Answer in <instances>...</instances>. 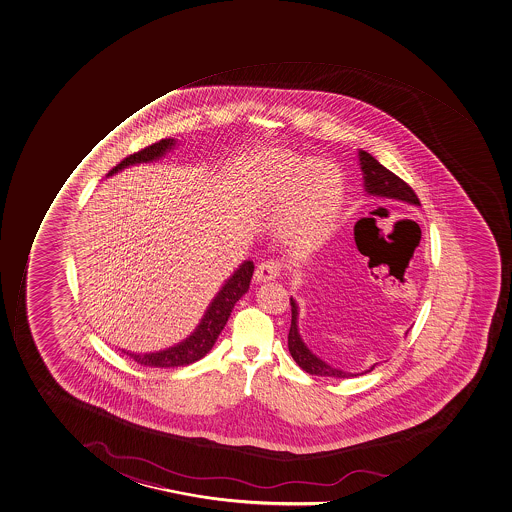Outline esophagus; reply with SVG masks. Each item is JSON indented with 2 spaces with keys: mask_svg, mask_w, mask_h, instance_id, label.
Segmentation results:
<instances>
[{
  "mask_svg": "<svg viewBox=\"0 0 512 512\" xmlns=\"http://www.w3.org/2000/svg\"><path fill=\"white\" fill-rule=\"evenodd\" d=\"M281 269V264H279L277 260H264V262H260V264L257 265V269H255V281H272V279H276V277L281 274Z\"/></svg>",
  "mask_w": 512,
  "mask_h": 512,
  "instance_id": "1",
  "label": "esophagus"
}]
</instances>
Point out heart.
Returning <instances> with one entry per match:
<instances>
[{"label":"heart","mask_w":512,"mask_h":512,"mask_svg":"<svg viewBox=\"0 0 512 512\" xmlns=\"http://www.w3.org/2000/svg\"><path fill=\"white\" fill-rule=\"evenodd\" d=\"M262 180L272 202L288 204L281 219L284 236L316 243L332 233L344 207V182L334 165L274 151L264 158Z\"/></svg>","instance_id":"1"}]
</instances>
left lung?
I'll return each instance as SVG.
<instances>
[{
  "label": "left lung",
  "mask_w": 512,
  "mask_h": 512,
  "mask_svg": "<svg viewBox=\"0 0 512 512\" xmlns=\"http://www.w3.org/2000/svg\"><path fill=\"white\" fill-rule=\"evenodd\" d=\"M359 161H361L359 165H361L362 175H364V187L368 190V194L388 197V199H398V201L407 202V204L420 206L419 197L415 194L414 189L405 180L397 177L388 168L383 167L376 158L369 155L368 151H359ZM296 318H298V306L291 298V328H289L288 347L299 368L306 371V373L315 374V376H328V378H352V376H357V374L345 373L340 369L332 368V366L325 364L322 359H318L315 354H311L310 349L299 337ZM374 366L361 374L373 371Z\"/></svg>",
  "instance_id": "1"
}]
</instances>
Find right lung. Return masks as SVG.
Masks as SVG:
<instances>
[{
  "label": "right lung",
  "instance_id": "1",
  "mask_svg": "<svg viewBox=\"0 0 512 512\" xmlns=\"http://www.w3.org/2000/svg\"><path fill=\"white\" fill-rule=\"evenodd\" d=\"M173 146V139H160L158 143L146 146L144 150L136 151L133 155L126 156L117 167L110 170L109 175L119 172L122 168L136 163H146L160 158L165 151ZM253 274V262L247 260L240 265L233 277L228 279L223 289L219 291L218 296L213 299L211 306L207 308L206 315L196 328V332L190 335L184 342L170 347L167 351L155 352V354H131L126 352L127 356L133 357L134 361L139 362L141 366H150V368H173V366H185L192 362L199 361L201 357L206 356L207 352L213 349L214 342L221 334L224 325L230 318L231 310L236 301L247 293L250 286V279Z\"/></svg>",
  "mask_w": 512,
  "mask_h": 512
}]
</instances>
